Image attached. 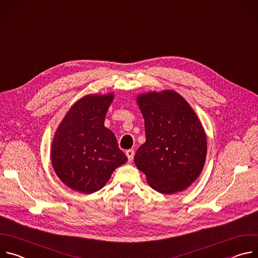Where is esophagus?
<instances>
[{
  "label": "esophagus",
  "instance_id": "obj_1",
  "mask_svg": "<svg viewBox=\"0 0 258 258\" xmlns=\"http://www.w3.org/2000/svg\"><path fill=\"white\" fill-rule=\"evenodd\" d=\"M125 154H126V156H127V159H128V161H130V162H131V161H133V159H134V155H135V152H134V150H132V149L127 150V151L125 152Z\"/></svg>",
  "mask_w": 258,
  "mask_h": 258
}]
</instances>
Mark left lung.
I'll return each mask as SVG.
<instances>
[{"label":"left lung","mask_w":258,"mask_h":258,"mask_svg":"<svg viewBox=\"0 0 258 258\" xmlns=\"http://www.w3.org/2000/svg\"><path fill=\"white\" fill-rule=\"evenodd\" d=\"M146 142L135 155L149 186L161 194L187 189L200 175L207 153L204 128L189 103L172 90L137 97Z\"/></svg>","instance_id":"1"}]
</instances>
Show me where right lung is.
I'll return each instance as SVG.
<instances>
[{"mask_svg":"<svg viewBox=\"0 0 258 258\" xmlns=\"http://www.w3.org/2000/svg\"><path fill=\"white\" fill-rule=\"evenodd\" d=\"M114 95H88L71 106L52 142L53 168L65 185L92 194L101 190L112 172L127 161L115 135L105 127Z\"/></svg>","mask_w":258,"mask_h":258,"instance_id":"obj_1","label":"right lung"}]
</instances>
